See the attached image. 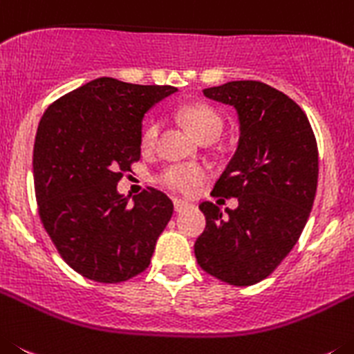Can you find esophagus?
Segmentation results:
<instances>
[{"label":"esophagus","instance_id":"1","mask_svg":"<svg viewBox=\"0 0 354 354\" xmlns=\"http://www.w3.org/2000/svg\"><path fill=\"white\" fill-rule=\"evenodd\" d=\"M173 203H174V209H176L178 213L185 212V209L190 208V206H192V205H190V203H189V201H183V199H174Z\"/></svg>","mask_w":354,"mask_h":354}]
</instances>
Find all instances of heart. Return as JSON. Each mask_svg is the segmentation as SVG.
Returning a JSON list of instances; mask_svg holds the SVG:
<instances>
[{
    "instance_id": "1",
    "label": "heart",
    "mask_w": 354,
    "mask_h": 354,
    "mask_svg": "<svg viewBox=\"0 0 354 354\" xmlns=\"http://www.w3.org/2000/svg\"><path fill=\"white\" fill-rule=\"evenodd\" d=\"M181 122L185 123V127L192 132L194 138L197 141H203L206 138L216 139L221 136L222 130V120L218 116L216 111H213L212 107L203 106V104H197V106H189L183 107L180 111ZM158 133V125L155 122L148 123L142 130L141 142L145 148L153 146L155 139H157ZM206 171L203 165L199 164H173L167 165L160 174V181L171 190H176V192H190V190L199 185L201 181L205 180Z\"/></svg>"
}]
</instances>
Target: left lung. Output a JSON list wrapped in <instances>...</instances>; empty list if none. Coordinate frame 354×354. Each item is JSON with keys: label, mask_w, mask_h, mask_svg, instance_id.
<instances>
[{"label": "left lung", "mask_w": 354, "mask_h": 354, "mask_svg": "<svg viewBox=\"0 0 354 354\" xmlns=\"http://www.w3.org/2000/svg\"><path fill=\"white\" fill-rule=\"evenodd\" d=\"M236 111L240 139L212 196L238 197L222 212L206 201V227L194 252L209 275L232 286L261 282L291 252L317 189V145L295 100L259 81H231L203 90Z\"/></svg>", "instance_id": "8db88e82"}]
</instances>
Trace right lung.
<instances>
[{"label":"right lung","instance_id":"1","mask_svg":"<svg viewBox=\"0 0 354 354\" xmlns=\"http://www.w3.org/2000/svg\"><path fill=\"white\" fill-rule=\"evenodd\" d=\"M176 91L98 77L54 102L38 123V213L65 263L86 279L116 284L148 268L173 201L146 189L130 205L116 185L141 157L145 114Z\"/></svg>","mask_w":354,"mask_h":354}]
</instances>
